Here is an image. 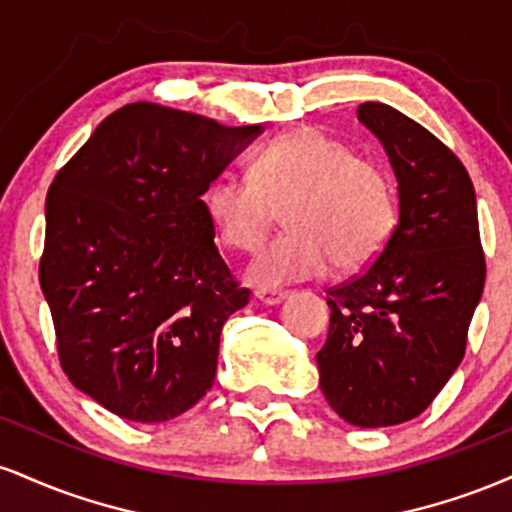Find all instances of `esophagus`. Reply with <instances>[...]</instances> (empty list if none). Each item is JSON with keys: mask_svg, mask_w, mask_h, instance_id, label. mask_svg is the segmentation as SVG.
<instances>
[{"mask_svg": "<svg viewBox=\"0 0 512 512\" xmlns=\"http://www.w3.org/2000/svg\"><path fill=\"white\" fill-rule=\"evenodd\" d=\"M255 298L262 305H279V303H284L286 298H289V293H286V291H274V289H257L255 291Z\"/></svg>", "mask_w": 512, "mask_h": 512, "instance_id": "obj_1", "label": "esophagus"}]
</instances>
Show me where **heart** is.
<instances>
[{
    "mask_svg": "<svg viewBox=\"0 0 512 512\" xmlns=\"http://www.w3.org/2000/svg\"><path fill=\"white\" fill-rule=\"evenodd\" d=\"M204 209L228 248L255 250L284 211L289 231L250 264L257 286H284L337 269L366 267L390 243L397 192L390 173L354 146L303 127L262 146L250 175L219 173Z\"/></svg>",
    "mask_w": 512,
    "mask_h": 512,
    "instance_id": "1",
    "label": "heart"
}]
</instances>
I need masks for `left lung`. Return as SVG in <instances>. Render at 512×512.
<instances>
[{
	"label": "left lung",
	"mask_w": 512,
	"mask_h": 512,
	"mask_svg": "<svg viewBox=\"0 0 512 512\" xmlns=\"http://www.w3.org/2000/svg\"><path fill=\"white\" fill-rule=\"evenodd\" d=\"M358 122L395 170L399 221L366 272L327 291L330 332L317 368L344 421L380 428L419 416L460 366L486 262L460 158L392 105L361 103Z\"/></svg>",
	"instance_id": "1"
}]
</instances>
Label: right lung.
Instances as JSON below:
<instances>
[{
    "mask_svg": "<svg viewBox=\"0 0 512 512\" xmlns=\"http://www.w3.org/2000/svg\"><path fill=\"white\" fill-rule=\"evenodd\" d=\"M262 134L132 103L52 180L40 289L76 390L127 421L161 424L211 390L223 322L245 308L202 195Z\"/></svg>",
    "mask_w": 512,
    "mask_h": 512,
    "instance_id": "obj_1",
    "label": "right lung"
}]
</instances>
